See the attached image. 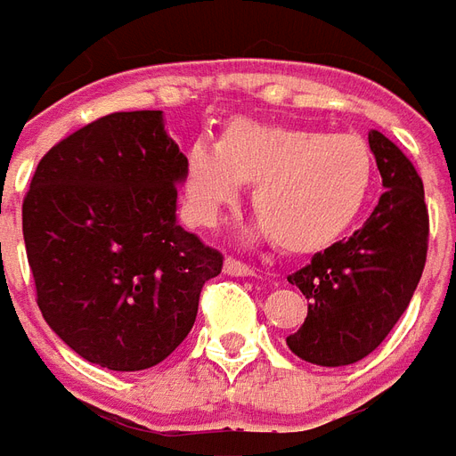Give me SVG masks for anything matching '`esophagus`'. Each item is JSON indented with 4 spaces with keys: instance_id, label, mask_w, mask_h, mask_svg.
Wrapping results in <instances>:
<instances>
[{
    "instance_id": "1",
    "label": "esophagus",
    "mask_w": 456,
    "mask_h": 456,
    "mask_svg": "<svg viewBox=\"0 0 456 456\" xmlns=\"http://www.w3.org/2000/svg\"><path fill=\"white\" fill-rule=\"evenodd\" d=\"M224 273H229V275H237V278H248V275H254V268L248 265V263L239 261V258H232L229 256L227 261H224Z\"/></svg>"
}]
</instances>
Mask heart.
<instances>
[{"instance_id":"obj_1","label":"heart","mask_w":456,"mask_h":456,"mask_svg":"<svg viewBox=\"0 0 456 456\" xmlns=\"http://www.w3.org/2000/svg\"><path fill=\"white\" fill-rule=\"evenodd\" d=\"M374 157L357 134L237 120L222 142L200 137L185 157V210L210 227L222 208L254 183V208L280 244L309 248L329 241L362 210Z\"/></svg>"}]
</instances>
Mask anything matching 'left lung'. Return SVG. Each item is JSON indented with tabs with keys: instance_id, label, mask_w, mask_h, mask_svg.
<instances>
[{
	"instance_id": "left-lung-1",
	"label": "left lung",
	"mask_w": 456,
	"mask_h": 456,
	"mask_svg": "<svg viewBox=\"0 0 456 456\" xmlns=\"http://www.w3.org/2000/svg\"><path fill=\"white\" fill-rule=\"evenodd\" d=\"M384 193L355 234L312 256L288 280L309 312L289 350L322 367L353 365L382 343L406 312L428 256L423 181L389 137L370 133Z\"/></svg>"
}]
</instances>
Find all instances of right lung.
<instances>
[{
  "mask_svg": "<svg viewBox=\"0 0 456 456\" xmlns=\"http://www.w3.org/2000/svg\"><path fill=\"white\" fill-rule=\"evenodd\" d=\"M183 174L161 110L99 118L40 159L23 198L36 302L84 360L147 370L193 329L224 256L176 224Z\"/></svg>",
  "mask_w": 456,
  "mask_h": 456,
  "instance_id": "obj_1",
  "label": "right lung"
}]
</instances>
